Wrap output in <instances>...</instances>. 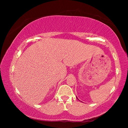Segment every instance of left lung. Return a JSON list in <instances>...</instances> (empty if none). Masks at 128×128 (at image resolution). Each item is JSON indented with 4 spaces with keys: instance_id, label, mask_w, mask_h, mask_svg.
Here are the masks:
<instances>
[{
    "instance_id": "left-lung-1",
    "label": "left lung",
    "mask_w": 128,
    "mask_h": 128,
    "mask_svg": "<svg viewBox=\"0 0 128 128\" xmlns=\"http://www.w3.org/2000/svg\"><path fill=\"white\" fill-rule=\"evenodd\" d=\"M77 99H78V98H77Z\"/></svg>"
}]
</instances>
